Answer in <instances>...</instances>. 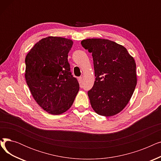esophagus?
Wrapping results in <instances>:
<instances>
[{
	"instance_id": "1",
	"label": "esophagus",
	"mask_w": 161,
	"mask_h": 161,
	"mask_svg": "<svg viewBox=\"0 0 161 161\" xmlns=\"http://www.w3.org/2000/svg\"><path fill=\"white\" fill-rule=\"evenodd\" d=\"M78 81H79L80 83H82V81H83L82 77H79V78H78Z\"/></svg>"
}]
</instances>
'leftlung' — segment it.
Instances as JSON below:
<instances>
[{
  "mask_svg": "<svg viewBox=\"0 0 161 161\" xmlns=\"http://www.w3.org/2000/svg\"><path fill=\"white\" fill-rule=\"evenodd\" d=\"M81 44L93 58L96 78L87 92L92 109L103 116L117 114L129 103L136 86L134 58L125 47L107 39L89 38Z\"/></svg>",
  "mask_w": 161,
  "mask_h": 161,
  "instance_id": "obj_1",
  "label": "left lung"
}]
</instances>
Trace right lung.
<instances>
[{
    "label": "right lung",
    "instance_id": "right-lung-1",
    "mask_svg": "<svg viewBox=\"0 0 161 161\" xmlns=\"http://www.w3.org/2000/svg\"><path fill=\"white\" fill-rule=\"evenodd\" d=\"M73 42L49 36L34 46L25 58V79L38 104L50 114L69 109L80 86L70 72L68 53Z\"/></svg>",
    "mask_w": 161,
    "mask_h": 161
}]
</instances>
